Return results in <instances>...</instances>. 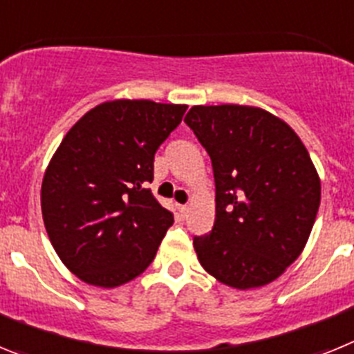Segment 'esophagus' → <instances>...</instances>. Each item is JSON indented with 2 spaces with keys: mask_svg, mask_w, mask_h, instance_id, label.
Instances as JSON below:
<instances>
[{
  "mask_svg": "<svg viewBox=\"0 0 354 354\" xmlns=\"http://www.w3.org/2000/svg\"><path fill=\"white\" fill-rule=\"evenodd\" d=\"M177 211H179V216L184 220V218L187 216V212H189V207H187V205H180L179 204V205H177Z\"/></svg>",
  "mask_w": 354,
  "mask_h": 354,
  "instance_id": "obj_1",
  "label": "esophagus"
}]
</instances>
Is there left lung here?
Here are the masks:
<instances>
[{
  "instance_id": "left-lung-1",
  "label": "left lung",
  "mask_w": 354,
  "mask_h": 354,
  "mask_svg": "<svg viewBox=\"0 0 354 354\" xmlns=\"http://www.w3.org/2000/svg\"><path fill=\"white\" fill-rule=\"evenodd\" d=\"M184 122L214 171V225L193 237L200 264L236 289L273 282L299 257L317 216L308 150L286 122L252 106H193Z\"/></svg>"
}]
</instances>
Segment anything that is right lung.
Wrapping results in <instances>:
<instances>
[{
  "label": "right lung",
  "instance_id": "right-lung-1",
  "mask_svg": "<svg viewBox=\"0 0 354 354\" xmlns=\"http://www.w3.org/2000/svg\"><path fill=\"white\" fill-rule=\"evenodd\" d=\"M187 106L111 101L65 134L42 180V218L72 273L97 287L129 282L154 261L174 214L154 198L159 145Z\"/></svg>",
  "mask_w": 354,
  "mask_h": 354
}]
</instances>
